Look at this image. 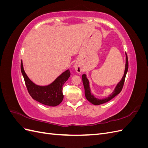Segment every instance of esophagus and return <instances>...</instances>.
I'll return each mask as SVG.
<instances>
[{
	"label": "esophagus",
	"mask_w": 148,
	"mask_h": 148,
	"mask_svg": "<svg viewBox=\"0 0 148 148\" xmlns=\"http://www.w3.org/2000/svg\"><path fill=\"white\" fill-rule=\"evenodd\" d=\"M75 70H76V71H77V73H80V72H82V69L80 68V67H79L78 66H77V65H75Z\"/></svg>",
	"instance_id": "1"
}]
</instances>
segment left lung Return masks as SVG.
<instances>
[{"instance_id":"8db88e82","label":"left lung","mask_w":148,"mask_h":148,"mask_svg":"<svg viewBox=\"0 0 148 148\" xmlns=\"http://www.w3.org/2000/svg\"><path fill=\"white\" fill-rule=\"evenodd\" d=\"M125 57H126V59H125V71H124V74L123 77L121 79L120 81L117 84L116 86L115 87L114 91L112 92L110 95L108 96V97H106L104 98H102V99H99L96 97L95 96V95L91 92V89L90 88V85H89V79L87 78V76L85 73H83L82 75V80H83V83L84 85V95L86 96V98L87 100L90 102L91 104L94 105H100L104 104V103L110 101L112 99L117 96V95L120 92L122 91L125 77H126V75L127 73L128 69V57L126 52H125Z\"/></svg>"}]
</instances>
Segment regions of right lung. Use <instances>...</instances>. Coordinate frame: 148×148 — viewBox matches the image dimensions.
Segmentation results:
<instances>
[{
	"mask_svg": "<svg viewBox=\"0 0 148 148\" xmlns=\"http://www.w3.org/2000/svg\"><path fill=\"white\" fill-rule=\"evenodd\" d=\"M21 71L28 92L33 99L44 105L51 107H55L60 104L64 99L62 88L70 76L69 70L64 71L54 81L46 86H40L31 81L25 73L22 60Z\"/></svg>",
	"mask_w": 148,
	"mask_h": 148,
	"instance_id": "add662e5",
	"label": "right lung"
}]
</instances>
